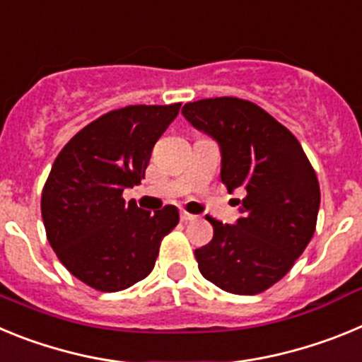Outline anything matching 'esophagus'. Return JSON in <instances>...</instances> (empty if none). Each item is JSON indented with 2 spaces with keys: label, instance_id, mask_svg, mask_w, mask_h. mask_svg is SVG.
Listing matches in <instances>:
<instances>
[{
  "label": "esophagus",
  "instance_id": "34e87169",
  "mask_svg": "<svg viewBox=\"0 0 362 362\" xmlns=\"http://www.w3.org/2000/svg\"><path fill=\"white\" fill-rule=\"evenodd\" d=\"M194 219H197V217L192 216V214H188V212H181V221H183V223H190V221H194Z\"/></svg>",
  "mask_w": 362,
  "mask_h": 362
}]
</instances>
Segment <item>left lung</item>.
Listing matches in <instances>:
<instances>
[{"label":"left lung","mask_w":362,"mask_h":362,"mask_svg":"<svg viewBox=\"0 0 362 362\" xmlns=\"http://www.w3.org/2000/svg\"><path fill=\"white\" fill-rule=\"evenodd\" d=\"M181 112L219 143L228 192L246 194L235 225L206 216L214 238L196 250L199 272L225 292H264L288 274L315 232L317 175L296 136L252 101L199 99Z\"/></svg>","instance_id":"obj_1"}]
</instances>
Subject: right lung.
<instances>
[{
  "instance_id": "right-lung-1",
  "label": "right lung",
  "mask_w": 362,
  "mask_h": 362,
  "mask_svg": "<svg viewBox=\"0 0 362 362\" xmlns=\"http://www.w3.org/2000/svg\"><path fill=\"white\" fill-rule=\"evenodd\" d=\"M181 103L130 105L98 117L63 146L41 194L47 239L63 267L90 288L119 292L152 272L175 206L150 214L123 199L141 183L152 148Z\"/></svg>"
}]
</instances>
